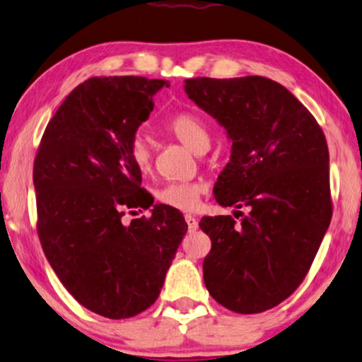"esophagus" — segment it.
Masks as SVG:
<instances>
[{"mask_svg": "<svg viewBox=\"0 0 362 362\" xmlns=\"http://www.w3.org/2000/svg\"><path fill=\"white\" fill-rule=\"evenodd\" d=\"M185 218H186V223H187V227H189L191 232H194V230H197L199 223H197L196 217H194V216H189V214H187V216H186Z\"/></svg>", "mask_w": 362, "mask_h": 362, "instance_id": "1", "label": "esophagus"}]
</instances>
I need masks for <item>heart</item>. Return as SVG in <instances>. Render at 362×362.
I'll use <instances>...</instances> for the list:
<instances>
[{
  "instance_id": "1",
  "label": "heart",
  "mask_w": 362,
  "mask_h": 362,
  "mask_svg": "<svg viewBox=\"0 0 362 362\" xmlns=\"http://www.w3.org/2000/svg\"><path fill=\"white\" fill-rule=\"evenodd\" d=\"M165 130L177 142H181L194 153L201 155L211 145L207 125L201 117L191 112H180L165 124ZM130 160L140 173H150L153 166V155L148 144L142 137H135L129 146ZM202 185L199 182H168L156 191V201L176 211L189 212L197 207L202 194Z\"/></svg>"
}]
</instances>
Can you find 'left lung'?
Returning <instances> with one entry per match:
<instances>
[{
	"instance_id": "8db88e82",
	"label": "left lung",
	"mask_w": 362,
	"mask_h": 362,
	"mask_svg": "<svg viewBox=\"0 0 362 362\" xmlns=\"http://www.w3.org/2000/svg\"><path fill=\"white\" fill-rule=\"evenodd\" d=\"M185 91L232 144L214 197L242 217L199 222L212 242L204 282L228 310L264 312L297 289L328 230L327 140L308 109L268 78H192Z\"/></svg>"
}]
</instances>
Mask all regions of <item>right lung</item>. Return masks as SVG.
<instances>
[{"label": "right lung", "instance_id": "right-lung-1", "mask_svg": "<svg viewBox=\"0 0 362 362\" xmlns=\"http://www.w3.org/2000/svg\"><path fill=\"white\" fill-rule=\"evenodd\" d=\"M165 80L90 78L62 103L34 161L42 250L65 289L98 315L130 318L158 298L187 232L163 204L124 224L153 201L129 155Z\"/></svg>", "mask_w": 362, "mask_h": 362}]
</instances>
